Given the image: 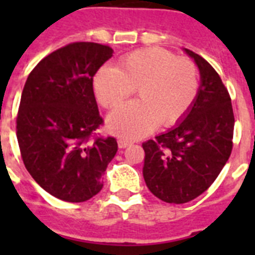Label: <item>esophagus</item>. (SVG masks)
<instances>
[{
  "label": "esophagus",
  "instance_id": "1",
  "mask_svg": "<svg viewBox=\"0 0 255 255\" xmlns=\"http://www.w3.org/2000/svg\"><path fill=\"white\" fill-rule=\"evenodd\" d=\"M131 143H132V141L128 140V139H119V140H117V144H119V147H120V148L129 147Z\"/></svg>",
  "mask_w": 255,
  "mask_h": 255
}]
</instances>
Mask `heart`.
I'll list each match as a JSON object with an SVG mask.
<instances>
[{"label":"heart","mask_w":255,"mask_h":255,"mask_svg":"<svg viewBox=\"0 0 255 255\" xmlns=\"http://www.w3.org/2000/svg\"><path fill=\"white\" fill-rule=\"evenodd\" d=\"M98 102L115 108L138 89L139 101L126 103L108 119V129L125 139L141 138L161 124L172 126L184 119L197 100L198 69L189 58L159 47L134 51L119 66H103L93 80Z\"/></svg>","instance_id":"b5f03b06"}]
</instances>
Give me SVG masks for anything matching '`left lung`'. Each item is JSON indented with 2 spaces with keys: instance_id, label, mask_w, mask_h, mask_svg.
<instances>
[{
  "instance_id": "left-lung-1",
  "label": "left lung",
  "mask_w": 255,
  "mask_h": 255,
  "mask_svg": "<svg viewBox=\"0 0 255 255\" xmlns=\"http://www.w3.org/2000/svg\"><path fill=\"white\" fill-rule=\"evenodd\" d=\"M200 71L197 100L179 125L144 141L143 176L166 203L195 199L213 184L233 150L234 111L229 91L213 67L185 48Z\"/></svg>"
}]
</instances>
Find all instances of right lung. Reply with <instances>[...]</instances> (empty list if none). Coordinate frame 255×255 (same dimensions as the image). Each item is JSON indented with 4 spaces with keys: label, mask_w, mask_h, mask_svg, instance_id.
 <instances>
[{
    "label": "right lung",
    "mask_w": 255,
    "mask_h": 255,
    "mask_svg": "<svg viewBox=\"0 0 255 255\" xmlns=\"http://www.w3.org/2000/svg\"><path fill=\"white\" fill-rule=\"evenodd\" d=\"M111 47L75 42L38 62L26 79L16 117L25 168L47 193L70 203L98 194L117 152L114 136H96L103 125L93 76L112 57Z\"/></svg>",
    "instance_id": "obj_1"
}]
</instances>
